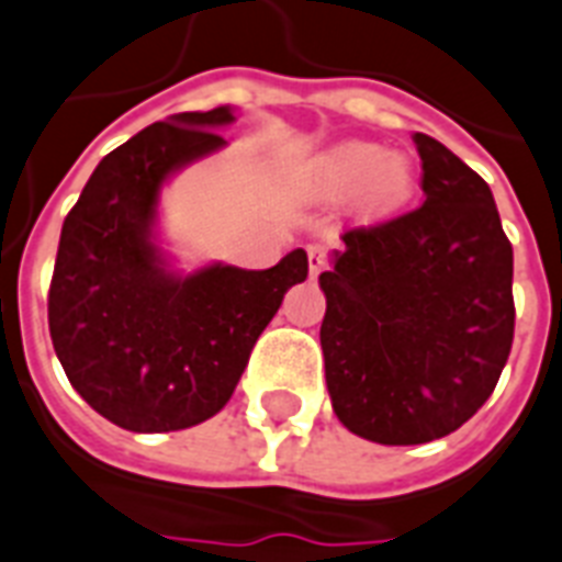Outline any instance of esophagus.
Wrapping results in <instances>:
<instances>
[{
    "mask_svg": "<svg viewBox=\"0 0 562 562\" xmlns=\"http://www.w3.org/2000/svg\"><path fill=\"white\" fill-rule=\"evenodd\" d=\"M307 267H310V276H318V272L327 267V246L322 244L307 246Z\"/></svg>",
    "mask_w": 562,
    "mask_h": 562,
    "instance_id": "34e87169",
    "label": "esophagus"
}]
</instances>
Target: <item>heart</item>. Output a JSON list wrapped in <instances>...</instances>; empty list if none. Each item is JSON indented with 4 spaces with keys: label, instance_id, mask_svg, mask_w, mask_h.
Listing matches in <instances>:
<instances>
[{
    "label": "heart",
    "instance_id": "heart-1",
    "mask_svg": "<svg viewBox=\"0 0 562 562\" xmlns=\"http://www.w3.org/2000/svg\"><path fill=\"white\" fill-rule=\"evenodd\" d=\"M327 173L339 188H362L371 186L380 194H392L394 188L403 182V168L394 159H385V150L366 142H351V145L336 147L334 154L327 156Z\"/></svg>",
    "mask_w": 562,
    "mask_h": 562
}]
</instances>
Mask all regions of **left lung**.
Returning a JSON list of instances; mask_svg holds the SVG:
<instances>
[{"label":"left lung","mask_w":562,"mask_h":562,"mask_svg":"<svg viewBox=\"0 0 562 562\" xmlns=\"http://www.w3.org/2000/svg\"><path fill=\"white\" fill-rule=\"evenodd\" d=\"M424 203L348 228L318 276L336 417L389 447L456 432L491 397L514 342V249L487 182L415 133Z\"/></svg>","instance_id":"obj_1"}]
</instances>
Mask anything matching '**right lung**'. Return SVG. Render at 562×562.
Listing matches in <instances>:
<instances>
[{
    "label": "right lung",
    "mask_w": 562,
    "mask_h": 562,
    "mask_svg": "<svg viewBox=\"0 0 562 562\" xmlns=\"http://www.w3.org/2000/svg\"><path fill=\"white\" fill-rule=\"evenodd\" d=\"M232 106L179 112L103 156L66 214L48 330L75 392L130 432H177L214 417L244 374L307 252L272 269L211 263L179 276L156 246L170 173L226 145Z\"/></svg>",
    "instance_id": "right-lung-1"
}]
</instances>
